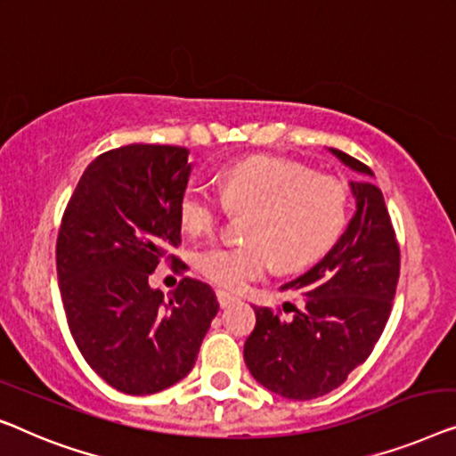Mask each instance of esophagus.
I'll list each match as a JSON object with an SVG mask.
<instances>
[{
    "label": "esophagus",
    "mask_w": 456,
    "mask_h": 456,
    "mask_svg": "<svg viewBox=\"0 0 456 456\" xmlns=\"http://www.w3.org/2000/svg\"><path fill=\"white\" fill-rule=\"evenodd\" d=\"M216 301H219L221 307H227V305L233 304L235 297H231V295L225 293V291H216Z\"/></svg>",
    "instance_id": "34e87169"
}]
</instances>
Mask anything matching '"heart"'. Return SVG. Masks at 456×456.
Listing matches in <instances>:
<instances>
[{
	"label": "heart",
	"mask_w": 456,
	"mask_h": 456,
	"mask_svg": "<svg viewBox=\"0 0 456 456\" xmlns=\"http://www.w3.org/2000/svg\"><path fill=\"white\" fill-rule=\"evenodd\" d=\"M221 196L207 183L190 182L179 198V221L188 233H208L229 210L248 216L246 243H210L196 254L204 279L225 291H241L271 271L316 262L347 223V190L335 177L273 157H252L219 175Z\"/></svg>",
	"instance_id": "b5f03b06"
}]
</instances>
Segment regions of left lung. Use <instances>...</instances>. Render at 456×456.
<instances>
[{"instance_id":"obj_1","label":"left lung","mask_w":456,"mask_h":456,"mask_svg":"<svg viewBox=\"0 0 456 456\" xmlns=\"http://www.w3.org/2000/svg\"><path fill=\"white\" fill-rule=\"evenodd\" d=\"M330 152L362 175L349 182L354 219L318 265L281 287L297 291L304 310L285 320L271 307H254L256 326L243 345L256 380L295 401L330 393L370 357L399 281V243L382 191L370 179L374 173L347 152Z\"/></svg>"}]
</instances>
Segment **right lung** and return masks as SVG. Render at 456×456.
Listing matches in <instances>:
<instances>
[{"mask_svg":"<svg viewBox=\"0 0 456 456\" xmlns=\"http://www.w3.org/2000/svg\"><path fill=\"white\" fill-rule=\"evenodd\" d=\"M183 146L127 144L82 173L57 235V281L82 357L126 395L169 388L194 368L219 312L215 291L185 277L169 299L149 277L182 243Z\"/></svg>","mask_w":456,"mask_h":456,"instance_id":"right-lung-1","label":"right lung"}]
</instances>
